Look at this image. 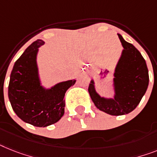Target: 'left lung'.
I'll return each mask as SVG.
<instances>
[{"label": "left lung", "mask_w": 157, "mask_h": 157, "mask_svg": "<svg viewBox=\"0 0 157 157\" xmlns=\"http://www.w3.org/2000/svg\"><path fill=\"white\" fill-rule=\"evenodd\" d=\"M124 47L115 71V98L105 99L97 94L94 81L90 82L88 91L95 107L111 116L130 113L137 107L148 86L149 76L145 60L140 51L120 34H118Z\"/></svg>", "instance_id": "8db88e82"}]
</instances>
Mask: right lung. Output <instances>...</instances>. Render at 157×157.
<instances>
[{"mask_svg": "<svg viewBox=\"0 0 157 157\" xmlns=\"http://www.w3.org/2000/svg\"><path fill=\"white\" fill-rule=\"evenodd\" d=\"M43 44L41 40L35 41L15 62L10 75L9 99L13 110L21 120L44 128L55 124L63 117L65 93L76 80L63 82L49 90L41 86L36 57L38 47Z\"/></svg>", "mask_w": 157, "mask_h": 157, "instance_id": "right-lung-1", "label": "right lung"}]
</instances>
